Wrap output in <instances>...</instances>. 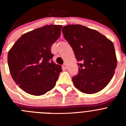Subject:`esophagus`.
I'll list each match as a JSON object with an SVG mask.
<instances>
[{"instance_id":"1","label":"esophagus","mask_w":126,"mask_h":126,"mask_svg":"<svg viewBox=\"0 0 126 126\" xmlns=\"http://www.w3.org/2000/svg\"><path fill=\"white\" fill-rule=\"evenodd\" d=\"M62 67H63V69H67V64H64V65H62Z\"/></svg>"}]
</instances>
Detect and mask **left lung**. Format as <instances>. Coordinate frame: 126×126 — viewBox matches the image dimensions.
<instances>
[{"mask_svg":"<svg viewBox=\"0 0 126 126\" xmlns=\"http://www.w3.org/2000/svg\"><path fill=\"white\" fill-rule=\"evenodd\" d=\"M62 32L80 62L78 74L72 78L75 87L86 94L103 90L117 64L113 43L96 30L80 24L67 25Z\"/></svg>","mask_w":126,"mask_h":126,"instance_id":"8db88e82","label":"left lung"}]
</instances>
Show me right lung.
<instances>
[{"label": "right lung", "instance_id": "right-lung-1", "mask_svg": "<svg viewBox=\"0 0 126 126\" xmlns=\"http://www.w3.org/2000/svg\"><path fill=\"white\" fill-rule=\"evenodd\" d=\"M61 25H46L24 33L7 56L11 75L21 88L40 96L54 88L62 67L52 61L51 47L59 38Z\"/></svg>", "mask_w": 126, "mask_h": 126}]
</instances>
